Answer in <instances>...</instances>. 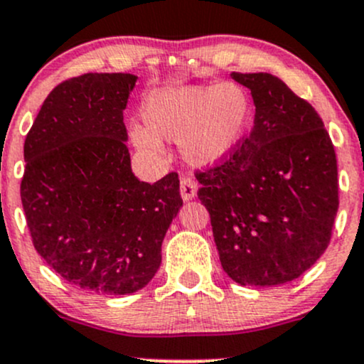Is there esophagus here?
<instances>
[{"label": "esophagus", "mask_w": 364, "mask_h": 364, "mask_svg": "<svg viewBox=\"0 0 364 364\" xmlns=\"http://www.w3.org/2000/svg\"><path fill=\"white\" fill-rule=\"evenodd\" d=\"M196 190H198V183L195 181L193 178L183 176L181 181H179V191H181L183 200H193L196 196Z\"/></svg>", "instance_id": "esophagus-1"}]
</instances>
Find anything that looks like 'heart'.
Returning <instances> with one entry per match:
<instances>
[{
	"label": "heart",
	"mask_w": 364,
	"mask_h": 364,
	"mask_svg": "<svg viewBox=\"0 0 364 364\" xmlns=\"http://www.w3.org/2000/svg\"><path fill=\"white\" fill-rule=\"evenodd\" d=\"M248 118V97L235 83L174 87L150 99L144 111L147 129L133 128L132 139L149 154L161 152L159 139L179 141L188 162L208 166L236 147Z\"/></svg>",
	"instance_id": "heart-1"
}]
</instances>
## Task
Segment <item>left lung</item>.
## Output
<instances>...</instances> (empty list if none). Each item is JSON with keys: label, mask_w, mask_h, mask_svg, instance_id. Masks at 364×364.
<instances>
[{"label": "left lung", "mask_w": 364, "mask_h": 364, "mask_svg": "<svg viewBox=\"0 0 364 364\" xmlns=\"http://www.w3.org/2000/svg\"><path fill=\"white\" fill-rule=\"evenodd\" d=\"M252 90L255 121L195 176L220 265L241 286H281L321 257L339 208L337 159L315 107L270 73H231Z\"/></svg>", "instance_id": "obj_1"}]
</instances>
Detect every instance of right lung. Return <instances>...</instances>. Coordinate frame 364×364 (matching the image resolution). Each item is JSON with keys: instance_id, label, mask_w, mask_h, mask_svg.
<instances>
[{"instance_id": "add662e5", "label": "right lung", "mask_w": 364, "mask_h": 364, "mask_svg": "<svg viewBox=\"0 0 364 364\" xmlns=\"http://www.w3.org/2000/svg\"><path fill=\"white\" fill-rule=\"evenodd\" d=\"M136 77L85 73L51 90L27 133L20 196L37 253L65 281L95 294H129L161 265L183 205L178 173H132L123 111Z\"/></svg>"}]
</instances>
